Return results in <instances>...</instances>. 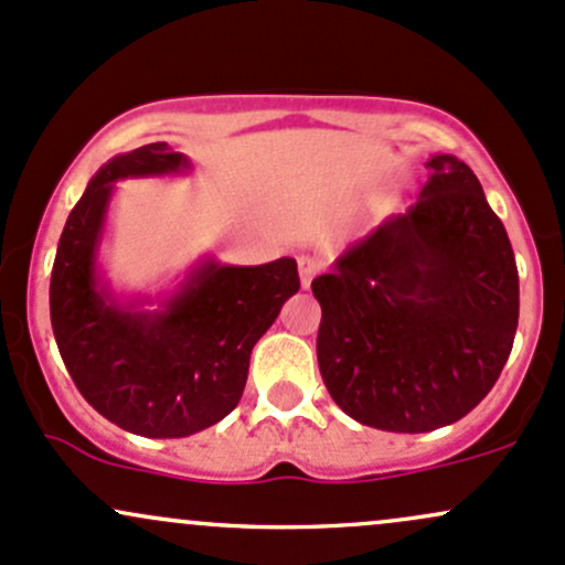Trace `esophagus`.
<instances>
[{
  "instance_id": "34e87169",
  "label": "esophagus",
  "mask_w": 565,
  "mask_h": 565,
  "mask_svg": "<svg viewBox=\"0 0 565 565\" xmlns=\"http://www.w3.org/2000/svg\"><path fill=\"white\" fill-rule=\"evenodd\" d=\"M318 271H320V260H318V258L301 256V258H299V277H301V288L309 290V285H312L315 277H318Z\"/></svg>"
}]
</instances>
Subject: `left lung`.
I'll list each match as a JSON object with an SVG mask.
<instances>
[{
  "instance_id": "left-lung-1",
  "label": "left lung",
  "mask_w": 565,
  "mask_h": 565,
  "mask_svg": "<svg viewBox=\"0 0 565 565\" xmlns=\"http://www.w3.org/2000/svg\"><path fill=\"white\" fill-rule=\"evenodd\" d=\"M426 167L417 202L312 280L331 398L396 434L469 415L499 380L520 318L512 245L477 174L447 153Z\"/></svg>"
}]
</instances>
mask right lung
<instances>
[{
	"instance_id": "add662e5",
	"label": "right lung",
	"mask_w": 565,
	"mask_h": 565,
	"mask_svg": "<svg viewBox=\"0 0 565 565\" xmlns=\"http://www.w3.org/2000/svg\"><path fill=\"white\" fill-rule=\"evenodd\" d=\"M191 172L183 153L150 142L115 156L66 217L51 275V323L77 391L118 428L180 439L239 404L250 353L299 290L294 258L228 266L204 258L159 309L120 301L99 271L115 183Z\"/></svg>"
}]
</instances>
